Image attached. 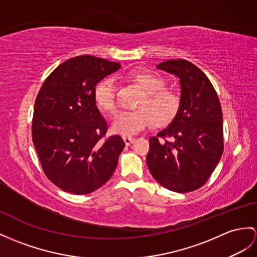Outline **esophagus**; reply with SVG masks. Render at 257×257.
<instances>
[{
  "label": "esophagus",
  "mask_w": 257,
  "mask_h": 257,
  "mask_svg": "<svg viewBox=\"0 0 257 257\" xmlns=\"http://www.w3.org/2000/svg\"><path fill=\"white\" fill-rule=\"evenodd\" d=\"M123 141L125 143V145L126 146H130L131 144H133L135 142V139L134 137H130V136H124L123 137Z\"/></svg>",
  "instance_id": "obj_1"
}]
</instances>
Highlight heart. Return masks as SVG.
Here are the masks:
<instances>
[{"label":"heart","instance_id":"heart-1","mask_svg":"<svg viewBox=\"0 0 257 257\" xmlns=\"http://www.w3.org/2000/svg\"><path fill=\"white\" fill-rule=\"evenodd\" d=\"M126 77L135 81L145 91L136 111L120 112L112 121V132L123 136H133L152 126L170 123L180 108L179 93L165 87V80L158 74L145 70L134 71ZM93 98L98 107L109 114L116 111V88L113 79L105 78L98 83L93 90Z\"/></svg>","mask_w":257,"mask_h":257}]
</instances>
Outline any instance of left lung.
Returning <instances> with one entry per match:
<instances>
[{
	"mask_svg": "<svg viewBox=\"0 0 257 257\" xmlns=\"http://www.w3.org/2000/svg\"><path fill=\"white\" fill-rule=\"evenodd\" d=\"M180 79L178 114L149 139L146 162L166 189L186 193L203 186L223 152L222 111L208 77L186 60H168L156 66Z\"/></svg>",
	"mask_w": 257,
	"mask_h": 257,
	"instance_id": "left-lung-1",
	"label": "left lung"
}]
</instances>
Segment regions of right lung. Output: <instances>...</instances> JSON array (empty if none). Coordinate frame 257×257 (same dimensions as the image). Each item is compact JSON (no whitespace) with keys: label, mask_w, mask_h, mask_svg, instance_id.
<instances>
[{"label":"right lung","mask_w":257,"mask_h":257,"mask_svg":"<svg viewBox=\"0 0 257 257\" xmlns=\"http://www.w3.org/2000/svg\"><path fill=\"white\" fill-rule=\"evenodd\" d=\"M120 63L79 55L60 64L42 84L35 102L33 142L43 172L59 189L81 195L113 174L125 144L104 139L107 121L93 98L96 85Z\"/></svg>","instance_id":"add662e5"}]
</instances>
